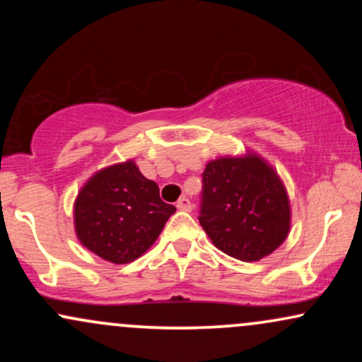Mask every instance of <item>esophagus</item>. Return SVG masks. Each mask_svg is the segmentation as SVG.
I'll list each match as a JSON object with an SVG mask.
<instances>
[{
	"label": "esophagus",
	"mask_w": 362,
	"mask_h": 362,
	"mask_svg": "<svg viewBox=\"0 0 362 362\" xmlns=\"http://www.w3.org/2000/svg\"><path fill=\"white\" fill-rule=\"evenodd\" d=\"M177 209H180V211H190V209H192V202H190L187 197L178 199Z\"/></svg>",
	"instance_id": "34e87169"
}]
</instances>
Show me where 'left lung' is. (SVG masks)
I'll return each mask as SVG.
<instances>
[{
	"label": "left lung",
	"instance_id": "8db88e82",
	"mask_svg": "<svg viewBox=\"0 0 362 362\" xmlns=\"http://www.w3.org/2000/svg\"><path fill=\"white\" fill-rule=\"evenodd\" d=\"M199 223L216 248L257 262L281 247L291 228L279 175L255 153L209 161L202 173Z\"/></svg>",
	"mask_w": 362,
	"mask_h": 362
}]
</instances>
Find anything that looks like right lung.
<instances>
[{
	"label": "right lung",
	"mask_w": 362,
	"mask_h": 362,
	"mask_svg": "<svg viewBox=\"0 0 362 362\" xmlns=\"http://www.w3.org/2000/svg\"><path fill=\"white\" fill-rule=\"evenodd\" d=\"M175 206L132 160L95 173L74 201V230L83 247L112 264H129L156 242Z\"/></svg>",
	"instance_id": "obj_1"
}]
</instances>
